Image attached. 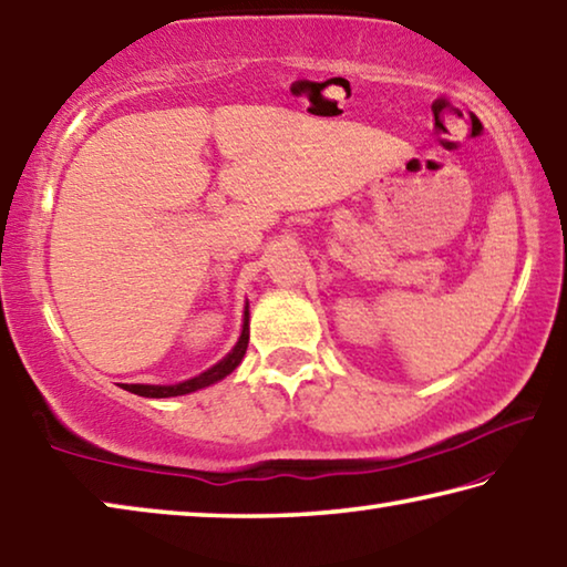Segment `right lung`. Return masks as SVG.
<instances>
[{"label": "right lung", "instance_id": "add662e5", "mask_svg": "<svg viewBox=\"0 0 567 567\" xmlns=\"http://www.w3.org/2000/svg\"><path fill=\"white\" fill-rule=\"evenodd\" d=\"M248 349V311H246V321H244V331H240V339L238 344L234 347V351L226 359H220L216 367H210L208 371H203V374L188 379V382H181V384H173V386H153V384H125L123 389L127 392H133L137 396H151V399H163V396H181V394H190V392H198L203 386H210L220 382L223 377H228L230 371H234L240 359H244Z\"/></svg>", "mask_w": 567, "mask_h": 567}]
</instances>
